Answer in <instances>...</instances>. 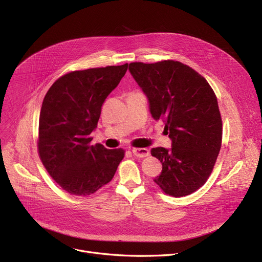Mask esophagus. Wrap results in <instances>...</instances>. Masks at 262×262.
Listing matches in <instances>:
<instances>
[{"mask_svg":"<svg viewBox=\"0 0 262 262\" xmlns=\"http://www.w3.org/2000/svg\"><path fill=\"white\" fill-rule=\"evenodd\" d=\"M133 154L136 156V157H139V158H143V157H146L148 156L149 152L148 149L145 148V147H140V148H133L132 149Z\"/></svg>","mask_w":262,"mask_h":262,"instance_id":"obj_1","label":"esophagus"}]
</instances>
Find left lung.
<instances>
[{
	"label": "left lung",
	"mask_w": 262,
	"mask_h": 262,
	"mask_svg": "<svg viewBox=\"0 0 262 262\" xmlns=\"http://www.w3.org/2000/svg\"><path fill=\"white\" fill-rule=\"evenodd\" d=\"M128 70L172 140L171 148L150 149L162 163L154 182L174 198L191 194L207 181L221 148L222 119L213 90L180 61L132 62Z\"/></svg>",
	"instance_id": "8db88e82"
}]
</instances>
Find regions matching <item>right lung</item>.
<instances>
[{"label": "right lung", "instance_id": "right-lung-1", "mask_svg": "<svg viewBox=\"0 0 262 262\" xmlns=\"http://www.w3.org/2000/svg\"><path fill=\"white\" fill-rule=\"evenodd\" d=\"M128 64L73 71L47 92L39 117L38 150L49 174L72 195L87 196L113 180L122 148L90 145L104 101Z\"/></svg>", "mask_w": 262, "mask_h": 262}]
</instances>
